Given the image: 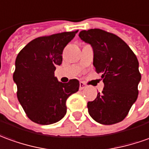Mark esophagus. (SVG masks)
Masks as SVG:
<instances>
[{
  "mask_svg": "<svg viewBox=\"0 0 149 149\" xmlns=\"http://www.w3.org/2000/svg\"><path fill=\"white\" fill-rule=\"evenodd\" d=\"M86 86H87V85H85L84 82H82V81L80 82V89H81H81H84L85 88H86Z\"/></svg>",
  "mask_w": 149,
  "mask_h": 149,
  "instance_id": "1",
  "label": "esophagus"
}]
</instances>
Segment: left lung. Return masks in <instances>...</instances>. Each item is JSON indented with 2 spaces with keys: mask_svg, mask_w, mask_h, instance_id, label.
Wrapping results in <instances>:
<instances>
[{
  "mask_svg": "<svg viewBox=\"0 0 149 149\" xmlns=\"http://www.w3.org/2000/svg\"><path fill=\"white\" fill-rule=\"evenodd\" d=\"M79 37L93 47V64L104 83L102 93L87 103L89 115L104 125L119 123L138 97L141 75L136 55L117 35L100 29L81 31Z\"/></svg>",
  "mask_w": 149,
  "mask_h": 149,
  "instance_id": "1",
  "label": "left lung"
}]
</instances>
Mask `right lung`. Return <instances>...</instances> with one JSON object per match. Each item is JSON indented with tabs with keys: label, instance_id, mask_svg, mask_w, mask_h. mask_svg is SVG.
<instances>
[{
	"label": "right lung",
	"instance_id": "right-lung-1",
	"mask_svg": "<svg viewBox=\"0 0 149 149\" xmlns=\"http://www.w3.org/2000/svg\"><path fill=\"white\" fill-rule=\"evenodd\" d=\"M78 31L63 32L32 40L18 53L15 61L13 81L17 96L31 121L49 125L64 118L66 101L79 89V81L62 83L55 77L62 63L63 50Z\"/></svg>",
	"mask_w": 149,
	"mask_h": 149
}]
</instances>
